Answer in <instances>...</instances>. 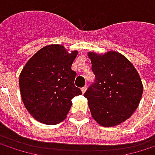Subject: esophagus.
Instances as JSON below:
<instances>
[{
    "label": "esophagus",
    "instance_id": "1",
    "mask_svg": "<svg viewBox=\"0 0 155 155\" xmlns=\"http://www.w3.org/2000/svg\"><path fill=\"white\" fill-rule=\"evenodd\" d=\"M81 90V92H82V93H84V92L86 91V90H87V87H86V86H84V87H82Z\"/></svg>",
    "mask_w": 155,
    "mask_h": 155
}]
</instances>
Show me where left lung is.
I'll return each instance as SVG.
<instances>
[{"mask_svg":"<svg viewBox=\"0 0 155 155\" xmlns=\"http://www.w3.org/2000/svg\"><path fill=\"white\" fill-rule=\"evenodd\" d=\"M95 81L84 93L92 117L103 127L127 120L138 107L143 84L134 65L121 54H88Z\"/></svg>","mask_w":155,"mask_h":155,"instance_id":"left-lung-1","label":"left lung"}]
</instances>
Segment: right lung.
I'll use <instances>...</instances> for the list:
<instances>
[{"mask_svg": "<svg viewBox=\"0 0 155 155\" xmlns=\"http://www.w3.org/2000/svg\"><path fill=\"white\" fill-rule=\"evenodd\" d=\"M77 51L68 54L60 45L41 48L26 64L19 75L20 94L28 111L41 123L63 121L72 106V99L81 94L75 87L76 73L72 64Z\"/></svg>", "mask_w": 155, "mask_h": 155, "instance_id": "add662e5", "label": "right lung"}]
</instances>
